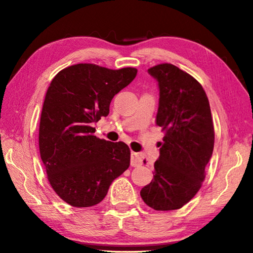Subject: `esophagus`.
I'll use <instances>...</instances> for the list:
<instances>
[{"mask_svg": "<svg viewBox=\"0 0 253 253\" xmlns=\"http://www.w3.org/2000/svg\"><path fill=\"white\" fill-rule=\"evenodd\" d=\"M143 164V160L138 153L131 152L130 154V165L134 166V168H138Z\"/></svg>", "mask_w": 253, "mask_h": 253, "instance_id": "esophagus-1", "label": "esophagus"}]
</instances>
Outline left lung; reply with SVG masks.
I'll return each mask as SVG.
<instances>
[{
  "label": "left lung",
  "mask_w": 253,
  "mask_h": 253,
  "mask_svg": "<svg viewBox=\"0 0 253 253\" xmlns=\"http://www.w3.org/2000/svg\"><path fill=\"white\" fill-rule=\"evenodd\" d=\"M160 88L156 125L164 131L154 178L140 191L156 211L181 209L194 198L212 157L214 127L209 99L191 75L170 63L148 69Z\"/></svg>",
  "instance_id": "8db88e82"
}]
</instances>
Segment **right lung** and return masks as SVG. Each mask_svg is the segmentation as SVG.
I'll return each instance as SVG.
<instances>
[{"mask_svg": "<svg viewBox=\"0 0 253 253\" xmlns=\"http://www.w3.org/2000/svg\"><path fill=\"white\" fill-rule=\"evenodd\" d=\"M136 75L135 68L79 63L51 81L40 119V155L50 185L72 207L101 202L114 179L129 168V147L98 138L92 125L108 116L114 96Z\"/></svg>", "mask_w": 253, "mask_h": 253, "instance_id": "add662e5", "label": "right lung"}]
</instances>
